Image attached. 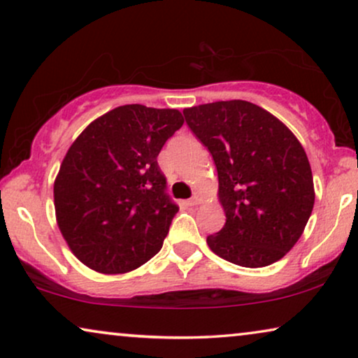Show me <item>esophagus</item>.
<instances>
[{
    "label": "esophagus",
    "instance_id": "obj_1",
    "mask_svg": "<svg viewBox=\"0 0 358 358\" xmlns=\"http://www.w3.org/2000/svg\"><path fill=\"white\" fill-rule=\"evenodd\" d=\"M197 203H200V194L195 192L192 195V199L187 200V205H190V207H194V205H197Z\"/></svg>",
    "mask_w": 358,
    "mask_h": 358
}]
</instances>
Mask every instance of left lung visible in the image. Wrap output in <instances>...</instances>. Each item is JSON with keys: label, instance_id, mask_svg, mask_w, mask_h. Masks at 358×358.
<instances>
[{"label": "left lung", "instance_id": "1", "mask_svg": "<svg viewBox=\"0 0 358 358\" xmlns=\"http://www.w3.org/2000/svg\"><path fill=\"white\" fill-rule=\"evenodd\" d=\"M212 155L227 222L207 236L212 251L241 267H266L300 239L315 205L308 156L271 112L248 101H218L184 110Z\"/></svg>", "mask_w": 358, "mask_h": 358}]
</instances>
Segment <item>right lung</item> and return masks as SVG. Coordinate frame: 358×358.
Wrapping results in <instances>:
<instances>
[{
  "label": "right lung",
  "instance_id": "right-lung-1",
  "mask_svg": "<svg viewBox=\"0 0 358 358\" xmlns=\"http://www.w3.org/2000/svg\"><path fill=\"white\" fill-rule=\"evenodd\" d=\"M182 124L176 109L120 106L70 146L53 185L57 222L92 271L125 273L159 252L179 207L156 158Z\"/></svg>",
  "mask_w": 358,
  "mask_h": 358
}]
</instances>
